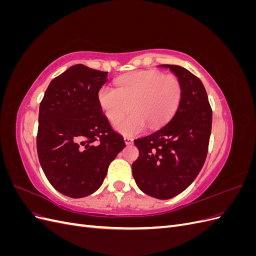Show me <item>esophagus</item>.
I'll return each mask as SVG.
<instances>
[{
  "label": "esophagus",
  "mask_w": 256,
  "mask_h": 256,
  "mask_svg": "<svg viewBox=\"0 0 256 256\" xmlns=\"http://www.w3.org/2000/svg\"><path fill=\"white\" fill-rule=\"evenodd\" d=\"M124 141H125V143L127 145H130V144L134 143V138H130V136H125V138H124Z\"/></svg>",
  "instance_id": "obj_1"
}]
</instances>
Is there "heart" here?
Here are the masks:
<instances>
[{
	"instance_id": "heart-1",
	"label": "heart",
	"mask_w": 256,
	"mask_h": 256,
	"mask_svg": "<svg viewBox=\"0 0 256 256\" xmlns=\"http://www.w3.org/2000/svg\"><path fill=\"white\" fill-rule=\"evenodd\" d=\"M182 94V83L175 74L157 70H140L122 76L115 81V88L104 85L97 99L106 118L118 122L116 129L127 136L143 132L146 126L157 128L174 114Z\"/></svg>"
}]
</instances>
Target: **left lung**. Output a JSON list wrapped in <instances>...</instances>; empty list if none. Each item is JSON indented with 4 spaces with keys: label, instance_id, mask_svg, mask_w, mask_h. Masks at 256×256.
<instances>
[{
    "label": "left lung",
    "instance_id": "1",
    "mask_svg": "<svg viewBox=\"0 0 256 256\" xmlns=\"http://www.w3.org/2000/svg\"><path fill=\"white\" fill-rule=\"evenodd\" d=\"M170 68L182 83L180 106L164 127L134 140L138 158L132 164L134 180L147 196L168 200L187 189L202 170L212 132V111L204 85L177 65Z\"/></svg>",
    "mask_w": 256,
    "mask_h": 256
}]
</instances>
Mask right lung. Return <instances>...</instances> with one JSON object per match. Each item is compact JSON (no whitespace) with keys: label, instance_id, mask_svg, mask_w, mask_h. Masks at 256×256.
<instances>
[{"label":"right lung","instance_id":"add662e5","mask_svg":"<svg viewBox=\"0 0 256 256\" xmlns=\"http://www.w3.org/2000/svg\"><path fill=\"white\" fill-rule=\"evenodd\" d=\"M106 76L82 64L72 66L50 82L40 106L38 159L53 188L74 198L94 193L126 146L98 104Z\"/></svg>","mask_w":256,"mask_h":256}]
</instances>
